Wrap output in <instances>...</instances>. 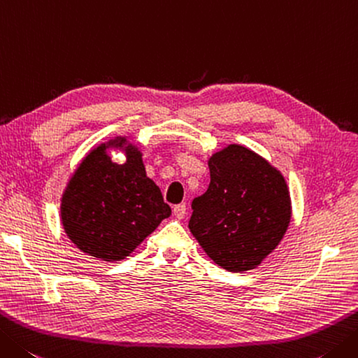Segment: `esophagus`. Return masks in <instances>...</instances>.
<instances>
[{
    "label": "esophagus",
    "instance_id": "1",
    "mask_svg": "<svg viewBox=\"0 0 358 358\" xmlns=\"http://www.w3.org/2000/svg\"><path fill=\"white\" fill-rule=\"evenodd\" d=\"M173 215L177 217V219H183V217L186 215V206L185 205H175L173 206Z\"/></svg>",
    "mask_w": 358,
    "mask_h": 358
}]
</instances>
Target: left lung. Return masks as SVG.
Here are the masks:
<instances>
[{"label": "left lung", "instance_id": "8db88e82", "mask_svg": "<svg viewBox=\"0 0 358 358\" xmlns=\"http://www.w3.org/2000/svg\"><path fill=\"white\" fill-rule=\"evenodd\" d=\"M211 183L192 201L189 229L222 268L255 270L284 239L292 199L282 172L241 144L208 158Z\"/></svg>", "mask_w": 358, "mask_h": 358}]
</instances>
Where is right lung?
I'll use <instances>...</instances> for the list:
<instances>
[{
  "label": "right lung",
  "mask_w": 358,
  "mask_h": 358,
  "mask_svg": "<svg viewBox=\"0 0 358 358\" xmlns=\"http://www.w3.org/2000/svg\"><path fill=\"white\" fill-rule=\"evenodd\" d=\"M111 150L124 153L122 165L110 161ZM171 213L159 187L147 177L141 149L121 135L83 157L60 199V220L68 239L105 262L130 256Z\"/></svg>",
  "instance_id": "obj_1"
}]
</instances>
